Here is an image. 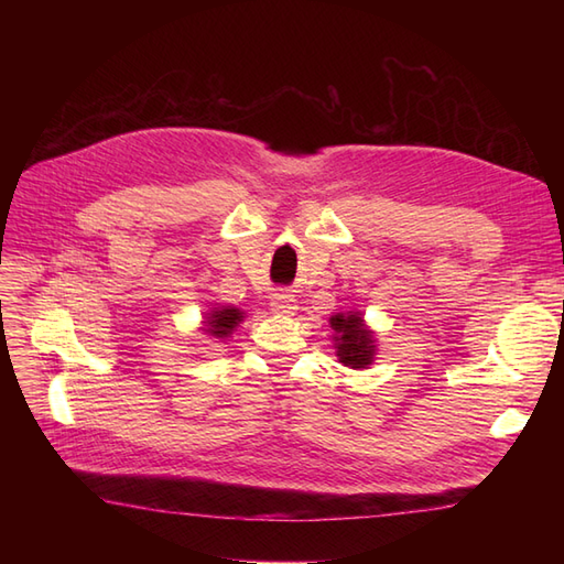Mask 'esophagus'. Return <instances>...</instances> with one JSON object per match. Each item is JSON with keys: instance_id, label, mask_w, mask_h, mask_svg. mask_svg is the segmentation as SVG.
<instances>
[{"instance_id": "esophagus-1", "label": "esophagus", "mask_w": 564, "mask_h": 564, "mask_svg": "<svg viewBox=\"0 0 564 564\" xmlns=\"http://www.w3.org/2000/svg\"><path fill=\"white\" fill-rule=\"evenodd\" d=\"M270 311L275 315H294L296 313V301H294V296H289V294H272Z\"/></svg>"}]
</instances>
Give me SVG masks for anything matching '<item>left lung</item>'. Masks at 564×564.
<instances>
[{
  "mask_svg": "<svg viewBox=\"0 0 564 564\" xmlns=\"http://www.w3.org/2000/svg\"><path fill=\"white\" fill-rule=\"evenodd\" d=\"M338 362L350 369H367L377 355V338L367 329L362 313H336L329 317Z\"/></svg>",
  "mask_w": 564,
  "mask_h": 564,
  "instance_id": "obj_1",
  "label": "left lung"
}]
</instances>
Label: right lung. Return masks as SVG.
<instances>
[{
    "label": "right lung",
    "mask_w": 564,
    "mask_h": 564,
    "mask_svg": "<svg viewBox=\"0 0 564 564\" xmlns=\"http://www.w3.org/2000/svg\"><path fill=\"white\" fill-rule=\"evenodd\" d=\"M245 319V313L235 305H218V308H212L204 317V332L214 338H228L237 324Z\"/></svg>",
    "instance_id": "right-lung-1"
}]
</instances>
